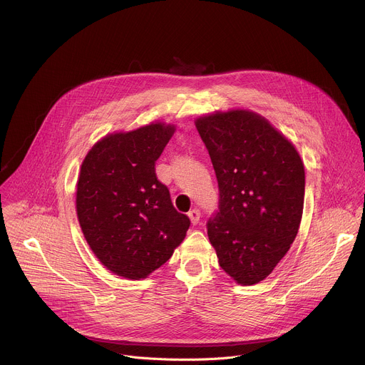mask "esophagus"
Masks as SVG:
<instances>
[{
  "label": "esophagus",
  "mask_w": 365,
  "mask_h": 365,
  "mask_svg": "<svg viewBox=\"0 0 365 365\" xmlns=\"http://www.w3.org/2000/svg\"><path fill=\"white\" fill-rule=\"evenodd\" d=\"M187 217H189V220H190V222L193 224V225H196L197 222H199V220H200V211L199 210H192V211H189V214H187Z\"/></svg>",
  "instance_id": "obj_1"
}]
</instances>
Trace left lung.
I'll return each mask as SVG.
<instances>
[{
	"label": "left lung",
	"instance_id": "1",
	"mask_svg": "<svg viewBox=\"0 0 365 365\" xmlns=\"http://www.w3.org/2000/svg\"><path fill=\"white\" fill-rule=\"evenodd\" d=\"M218 179L220 211L207 237L222 270L241 286L264 280L294 241L304 166L292 141L250 110L195 120Z\"/></svg>",
	"mask_w": 365,
	"mask_h": 365
}]
</instances>
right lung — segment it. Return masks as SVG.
<instances>
[{"label":"right lung","instance_id":"obj_1","mask_svg":"<svg viewBox=\"0 0 365 365\" xmlns=\"http://www.w3.org/2000/svg\"><path fill=\"white\" fill-rule=\"evenodd\" d=\"M175 130L158 121L107 134L82 162L78 221L101 264L120 277L145 279L168 262L189 230V218L175 210L154 169Z\"/></svg>","mask_w":365,"mask_h":365}]
</instances>
